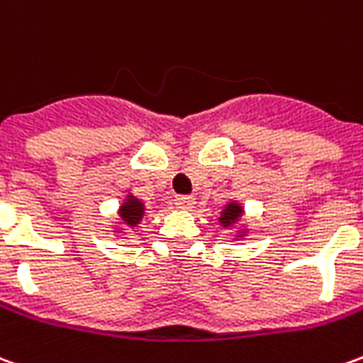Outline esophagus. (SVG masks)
Returning a JSON list of instances; mask_svg holds the SVG:
<instances>
[{
	"label": "esophagus",
	"mask_w": 363,
	"mask_h": 363,
	"mask_svg": "<svg viewBox=\"0 0 363 363\" xmlns=\"http://www.w3.org/2000/svg\"><path fill=\"white\" fill-rule=\"evenodd\" d=\"M174 206L181 208V210H189L194 206V198L192 196H177L174 198Z\"/></svg>",
	"instance_id": "34e87169"
}]
</instances>
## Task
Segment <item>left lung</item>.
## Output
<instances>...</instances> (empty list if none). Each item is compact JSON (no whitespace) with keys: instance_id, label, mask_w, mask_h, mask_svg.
Listing matches in <instances>:
<instances>
[{"instance_id":"obj_1","label":"left lung","mask_w":363,"mask_h":363,"mask_svg":"<svg viewBox=\"0 0 363 363\" xmlns=\"http://www.w3.org/2000/svg\"><path fill=\"white\" fill-rule=\"evenodd\" d=\"M241 213H243V210H241V206H237L235 202H231V204L223 210V213H221V223L223 225H229V223H233V221H237L239 218H241Z\"/></svg>"}]
</instances>
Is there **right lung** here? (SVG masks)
Returning <instances> with one entry per match:
<instances>
[{
  "mask_svg": "<svg viewBox=\"0 0 363 363\" xmlns=\"http://www.w3.org/2000/svg\"><path fill=\"white\" fill-rule=\"evenodd\" d=\"M143 216V204L140 200H135V198H128V202H124V206L120 208V218L126 221L128 225H138L140 220H142Z\"/></svg>",
  "mask_w": 363,
  "mask_h": 363,
  "instance_id": "obj_1",
  "label": "right lung"
}]
</instances>
